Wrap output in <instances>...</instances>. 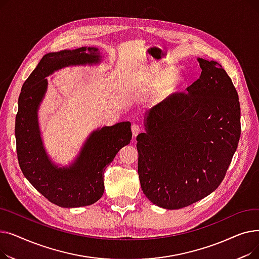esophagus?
<instances>
[{
  "instance_id": "34e87169",
  "label": "esophagus",
  "mask_w": 259,
  "mask_h": 259,
  "mask_svg": "<svg viewBox=\"0 0 259 259\" xmlns=\"http://www.w3.org/2000/svg\"><path fill=\"white\" fill-rule=\"evenodd\" d=\"M131 130H132V135L133 138H137V135L141 132V127L138 124H133L131 126Z\"/></svg>"
}]
</instances>
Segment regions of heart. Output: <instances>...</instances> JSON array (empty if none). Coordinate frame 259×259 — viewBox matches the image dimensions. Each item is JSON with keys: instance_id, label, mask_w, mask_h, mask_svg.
I'll return each instance as SVG.
<instances>
[{"instance_id": "heart-1", "label": "heart", "mask_w": 259, "mask_h": 259, "mask_svg": "<svg viewBox=\"0 0 259 259\" xmlns=\"http://www.w3.org/2000/svg\"><path fill=\"white\" fill-rule=\"evenodd\" d=\"M175 76H176V72L174 70H170V71H167V72H165L164 74H162L161 79L164 80V81H166V83H169V81H171V80H173L175 78ZM180 81H181V79L178 78V79L175 80V84H180Z\"/></svg>"}]
</instances>
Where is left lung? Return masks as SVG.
<instances>
[{
	"mask_svg": "<svg viewBox=\"0 0 259 259\" xmlns=\"http://www.w3.org/2000/svg\"><path fill=\"white\" fill-rule=\"evenodd\" d=\"M199 78L145 113L139 178L154 205L176 210L219 188L240 138L237 91L220 63L197 59Z\"/></svg>",
	"mask_w": 259,
	"mask_h": 259,
	"instance_id": "left-lung-1",
	"label": "left lung"
}]
</instances>
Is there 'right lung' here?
<instances>
[{
	"label": "right lung",
	"instance_id": "1",
	"mask_svg": "<svg viewBox=\"0 0 259 259\" xmlns=\"http://www.w3.org/2000/svg\"><path fill=\"white\" fill-rule=\"evenodd\" d=\"M97 47L49 52L25 80L16 117L17 153L25 178L49 201L62 208H78L97 202L104 193V171L132 138L131 122L93 130L76 157L67 166L54 162L44 146L38 109L48 88L47 76L66 67L99 65Z\"/></svg>",
	"mask_w": 259,
	"mask_h": 259
}]
</instances>
